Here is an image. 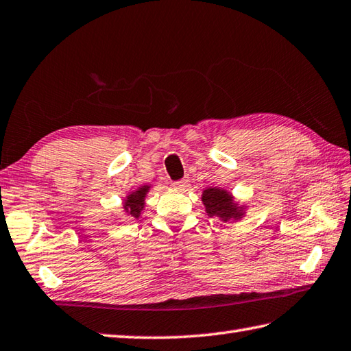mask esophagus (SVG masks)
Segmentation results:
<instances>
[{"label":"esophagus","mask_w":351,"mask_h":351,"mask_svg":"<svg viewBox=\"0 0 351 351\" xmlns=\"http://www.w3.org/2000/svg\"><path fill=\"white\" fill-rule=\"evenodd\" d=\"M173 186L176 189H182V191H184L186 188H188L189 186V178L186 177V178H182V180H177V182H174L173 183Z\"/></svg>","instance_id":"obj_1"}]
</instances>
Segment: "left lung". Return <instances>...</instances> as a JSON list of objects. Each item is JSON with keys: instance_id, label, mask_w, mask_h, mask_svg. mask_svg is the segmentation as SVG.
I'll return each mask as SVG.
<instances>
[{"instance_id": "obj_1", "label": "left lung", "mask_w": 351, "mask_h": 351, "mask_svg": "<svg viewBox=\"0 0 351 351\" xmlns=\"http://www.w3.org/2000/svg\"><path fill=\"white\" fill-rule=\"evenodd\" d=\"M202 204L206 206V212L210 217L217 216L222 221H239L245 215V208L239 207L230 192L219 188H208L202 192Z\"/></svg>"}]
</instances>
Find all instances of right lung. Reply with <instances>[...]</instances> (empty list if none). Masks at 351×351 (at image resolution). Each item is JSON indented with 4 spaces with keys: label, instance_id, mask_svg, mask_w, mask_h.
Listing matches in <instances>:
<instances>
[{
    "label": "right lung",
    "instance_id": "obj_1",
    "mask_svg": "<svg viewBox=\"0 0 351 351\" xmlns=\"http://www.w3.org/2000/svg\"><path fill=\"white\" fill-rule=\"evenodd\" d=\"M150 186H141L138 191L132 192L128 197V199L124 201V212L129 213L132 217H138L141 216V212L144 210V199L147 192H149Z\"/></svg>",
    "mask_w": 351,
    "mask_h": 351
}]
</instances>
